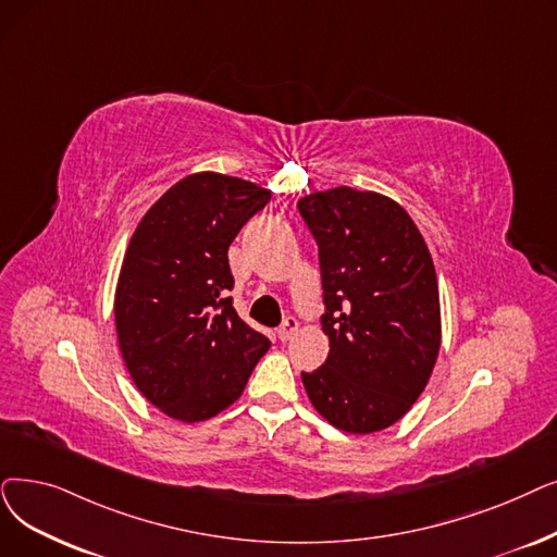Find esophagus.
Returning a JSON list of instances; mask_svg holds the SVG:
<instances>
[{"mask_svg": "<svg viewBox=\"0 0 557 557\" xmlns=\"http://www.w3.org/2000/svg\"><path fill=\"white\" fill-rule=\"evenodd\" d=\"M298 332V321L294 319V317H288V319H284V323L280 325V330H277V336H280V342H288V338H294V334Z\"/></svg>", "mask_w": 557, "mask_h": 557, "instance_id": "34e87169", "label": "esophagus"}]
</instances>
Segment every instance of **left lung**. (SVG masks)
<instances>
[{"label": "left lung", "instance_id": "8db88e82", "mask_svg": "<svg viewBox=\"0 0 557 557\" xmlns=\"http://www.w3.org/2000/svg\"><path fill=\"white\" fill-rule=\"evenodd\" d=\"M300 215L319 244L325 364L302 373L317 412L369 434L417 403L442 346L437 273L409 213L373 190L309 193Z\"/></svg>", "mask_w": 557, "mask_h": 557}]
</instances>
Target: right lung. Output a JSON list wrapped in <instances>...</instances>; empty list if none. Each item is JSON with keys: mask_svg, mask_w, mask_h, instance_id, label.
<instances>
[{"mask_svg": "<svg viewBox=\"0 0 557 557\" xmlns=\"http://www.w3.org/2000/svg\"><path fill=\"white\" fill-rule=\"evenodd\" d=\"M271 190L196 173L143 215L115 286V332L136 389L198 423L230 407L271 342L238 319L227 250Z\"/></svg>", "mask_w": 557, "mask_h": 557, "instance_id": "add662e5", "label": "right lung"}]
</instances>
